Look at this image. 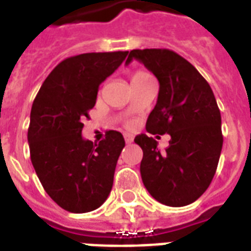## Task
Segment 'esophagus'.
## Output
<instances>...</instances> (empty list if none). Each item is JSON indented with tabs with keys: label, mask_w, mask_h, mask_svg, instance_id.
Listing matches in <instances>:
<instances>
[{
	"label": "esophagus",
	"mask_w": 251,
	"mask_h": 251,
	"mask_svg": "<svg viewBox=\"0 0 251 251\" xmlns=\"http://www.w3.org/2000/svg\"><path fill=\"white\" fill-rule=\"evenodd\" d=\"M125 141L126 144H130V142L133 141V136H131V134H125Z\"/></svg>",
	"instance_id": "esophagus-1"
}]
</instances>
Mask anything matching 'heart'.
I'll list each match as a JSON object with an SVG mask.
<instances>
[{
	"mask_svg": "<svg viewBox=\"0 0 251 251\" xmlns=\"http://www.w3.org/2000/svg\"><path fill=\"white\" fill-rule=\"evenodd\" d=\"M148 75H149L148 72L141 71V70H140V71H136L134 74H133V76H131V80H137V79H141V77L148 76Z\"/></svg>",
	"mask_w": 251,
	"mask_h": 251,
	"instance_id": "1",
	"label": "heart"
}]
</instances>
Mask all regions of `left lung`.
<instances>
[{
    "label": "left lung",
    "instance_id": "obj_1",
    "mask_svg": "<svg viewBox=\"0 0 251 251\" xmlns=\"http://www.w3.org/2000/svg\"><path fill=\"white\" fill-rule=\"evenodd\" d=\"M133 59L160 83L147 131L171 136L165 151L158 149L153 137L138 134L134 138L144 152L142 183L163 204H191L208 188L221 157L222 118L214 93L199 71L171 50H133L126 64Z\"/></svg>",
    "mask_w": 251,
    "mask_h": 251
}]
</instances>
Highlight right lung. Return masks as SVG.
Returning <instances> with one entry per match:
<instances>
[{"label":"right lung","mask_w":251,"mask_h":251,"mask_svg":"<svg viewBox=\"0 0 251 251\" xmlns=\"http://www.w3.org/2000/svg\"><path fill=\"white\" fill-rule=\"evenodd\" d=\"M127 51L91 52L64 59L36 95L28 129L30 161L41 185L63 210L83 214L107 199L125 140L106 131L99 144L82 137L83 120L97 102L99 84Z\"/></svg>","instance_id":"add662e5"}]
</instances>
